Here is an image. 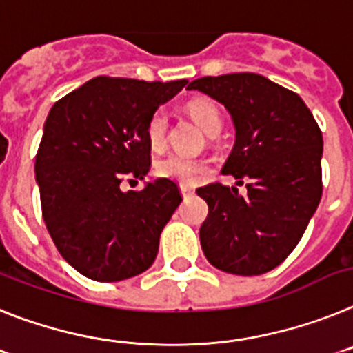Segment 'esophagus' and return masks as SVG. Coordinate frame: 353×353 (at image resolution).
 Here are the masks:
<instances>
[{
  "label": "esophagus",
  "mask_w": 353,
  "mask_h": 353,
  "mask_svg": "<svg viewBox=\"0 0 353 353\" xmlns=\"http://www.w3.org/2000/svg\"><path fill=\"white\" fill-rule=\"evenodd\" d=\"M181 194H183V197L185 199H188V197H192V195H195V190L188 188V186H181Z\"/></svg>",
  "instance_id": "34e87169"
}]
</instances>
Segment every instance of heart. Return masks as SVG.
Listing matches in <instances>:
<instances>
[{
  "mask_svg": "<svg viewBox=\"0 0 353 353\" xmlns=\"http://www.w3.org/2000/svg\"><path fill=\"white\" fill-rule=\"evenodd\" d=\"M185 112L188 117L201 128L208 137H216L222 130L223 117L220 112L219 104L208 97H197L192 99L185 106ZM167 131L168 119L161 110L154 112L149 117L145 125V139L152 151H163L167 145ZM210 161L201 158H188V156L170 154L158 161L156 165V174L163 179H170L174 183H179L181 186L197 185L202 177L210 172Z\"/></svg>",
  "mask_w": 353,
  "mask_h": 353,
  "instance_id": "heart-1",
  "label": "heart"
}]
</instances>
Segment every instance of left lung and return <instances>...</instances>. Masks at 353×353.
<instances>
[{
  "instance_id": "8db88e82",
  "label": "left lung",
  "mask_w": 353,
  "mask_h": 353,
  "mask_svg": "<svg viewBox=\"0 0 353 353\" xmlns=\"http://www.w3.org/2000/svg\"><path fill=\"white\" fill-rule=\"evenodd\" d=\"M232 115L236 142L222 172L238 188H197L208 202L201 245L213 266L234 275H261L293 252L320 204L323 137L299 94L254 72L206 76L188 85Z\"/></svg>"
}]
</instances>
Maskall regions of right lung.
Segmentation results:
<instances>
[{"label":"right lung","instance_id":"add662e5","mask_svg":"<svg viewBox=\"0 0 353 353\" xmlns=\"http://www.w3.org/2000/svg\"><path fill=\"white\" fill-rule=\"evenodd\" d=\"M188 83L97 76L53 104L35 156L42 219L79 274L115 283L145 272L183 201L170 179L122 192L151 168L145 125Z\"/></svg>","mask_w":353,"mask_h":353}]
</instances>
